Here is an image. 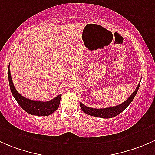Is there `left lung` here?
<instances>
[{
    "mask_svg": "<svg viewBox=\"0 0 155 155\" xmlns=\"http://www.w3.org/2000/svg\"><path fill=\"white\" fill-rule=\"evenodd\" d=\"M140 82L139 83L138 86L137 87L136 90L133 92L132 94L124 101L122 104H119L118 106H115V107H107L104 108V109H94V108H91L88 107H86L85 105H84L83 104L80 103V107L82 109V110L85 113L89 115H91V116L94 117H99V118H111L115 117L116 115H119L121 112L124 110L128 106L130 105L132 101L134 100V98L135 97L136 94H137V91L139 90V87H140Z\"/></svg>",
    "mask_w": 155,
    "mask_h": 155,
    "instance_id": "left-lung-1",
    "label": "left lung"
}]
</instances>
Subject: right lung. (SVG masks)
I'll list each match as a JSON object with an SVG mask.
<instances>
[{"label": "right lung", "instance_id": "add662e5", "mask_svg": "<svg viewBox=\"0 0 155 155\" xmlns=\"http://www.w3.org/2000/svg\"><path fill=\"white\" fill-rule=\"evenodd\" d=\"M8 78L10 90L11 92H12V96L14 97V98L17 101V103L19 104L20 107L22 108L25 112H27L28 113L33 115L47 116V115H51V113H53L54 111H56L58 109L61 94H59L58 96L54 97V99L46 101V102L32 101V100L28 99V98H25L23 96H21L17 91L16 89L15 88L13 83H12V78H11L10 65H9L8 70Z\"/></svg>", "mask_w": 155, "mask_h": 155}]
</instances>
